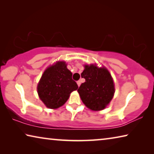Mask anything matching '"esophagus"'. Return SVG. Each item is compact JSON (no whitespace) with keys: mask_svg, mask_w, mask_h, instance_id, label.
Instances as JSON below:
<instances>
[{"mask_svg":"<svg viewBox=\"0 0 154 154\" xmlns=\"http://www.w3.org/2000/svg\"><path fill=\"white\" fill-rule=\"evenodd\" d=\"M77 85H78V86H80V85H81V82L80 81H77Z\"/></svg>","mask_w":154,"mask_h":154,"instance_id":"esophagus-1","label":"esophagus"}]
</instances>
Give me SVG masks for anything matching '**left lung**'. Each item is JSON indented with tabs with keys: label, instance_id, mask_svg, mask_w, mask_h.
Wrapping results in <instances>:
<instances>
[{
	"label": "left lung",
	"instance_id": "8db88e82",
	"mask_svg": "<svg viewBox=\"0 0 154 154\" xmlns=\"http://www.w3.org/2000/svg\"><path fill=\"white\" fill-rule=\"evenodd\" d=\"M81 75L85 79L77 90L82 102L91 110H103L115 92L111 75L105 68H98L94 64L85 65Z\"/></svg>",
	"mask_w": 154,
	"mask_h": 154
}]
</instances>
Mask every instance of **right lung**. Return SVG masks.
I'll use <instances>...</instances> for the list:
<instances>
[{"mask_svg":"<svg viewBox=\"0 0 154 154\" xmlns=\"http://www.w3.org/2000/svg\"><path fill=\"white\" fill-rule=\"evenodd\" d=\"M72 72L64 62H58L47 69L37 86L39 98L47 107L57 109L64 105L70 94L78 88Z\"/></svg>","mask_w":154,"mask_h":154,"instance_id":"add662e5","label":"right lung"}]
</instances>
